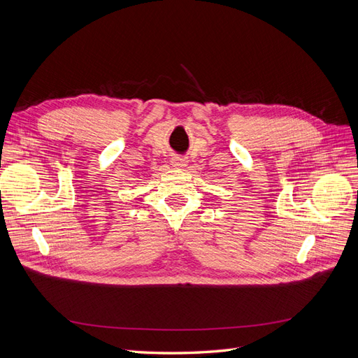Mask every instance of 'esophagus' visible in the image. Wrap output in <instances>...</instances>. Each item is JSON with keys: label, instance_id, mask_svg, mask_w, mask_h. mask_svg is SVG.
<instances>
[{"label": "esophagus", "instance_id": "34e87169", "mask_svg": "<svg viewBox=\"0 0 358 358\" xmlns=\"http://www.w3.org/2000/svg\"><path fill=\"white\" fill-rule=\"evenodd\" d=\"M171 166L176 167V169H182L187 166V159L183 157H173L171 158Z\"/></svg>", "mask_w": 358, "mask_h": 358}]
</instances>
